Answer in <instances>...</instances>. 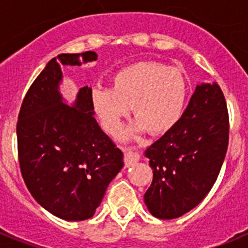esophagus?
I'll list each match as a JSON object with an SVG mask.
<instances>
[{"mask_svg": "<svg viewBox=\"0 0 248 248\" xmlns=\"http://www.w3.org/2000/svg\"><path fill=\"white\" fill-rule=\"evenodd\" d=\"M140 159L139 154L138 153H133V151H125L124 153V164H125V168L134 165L135 163H138Z\"/></svg>", "mask_w": 248, "mask_h": 248, "instance_id": "34e87169", "label": "esophagus"}]
</instances>
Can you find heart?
I'll return each instance as SVG.
<instances>
[{
	"instance_id": "b5f03b06",
	"label": "heart",
	"mask_w": 248,
	"mask_h": 248,
	"mask_svg": "<svg viewBox=\"0 0 248 248\" xmlns=\"http://www.w3.org/2000/svg\"><path fill=\"white\" fill-rule=\"evenodd\" d=\"M110 89L94 88V113L109 134H118L123 119L133 109L135 124L130 134L148 130L165 134L183 115L187 99V82L180 69L144 61L123 68L110 79Z\"/></svg>"
}]
</instances>
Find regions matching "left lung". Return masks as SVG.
<instances>
[{
    "mask_svg": "<svg viewBox=\"0 0 248 248\" xmlns=\"http://www.w3.org/2000/svg\"><path fill=\"white\" fill-rule=\"evenodd\" d=\"M227 145L229 113L220 85H196L176 125L145 150L153 169L144 195L149 212L171 220L196 207L217 179Z\"/></svg>",
    "mask_w": 248,
    "mask_h": 248,
    "instance_id": "1",
    "label": "left lung"
}]
</instances>
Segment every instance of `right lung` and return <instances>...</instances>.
<instances>
[{
    "label": "right lung",
    "instance_id": "1",
    "mask_svg": "<svg viewBox=\"0 0 248 248\" xmlns=\"http://www.w3.org/2000/svg\"><path fill=\"white\" fill-rule=\"evenodd\" d=\"M93 50L50 59L26 94L17 123L21 172L34 200L65 221L88 220L124 166L123 153L93 117L85 85L68 105L59 92L61 64L97 61Z\"/></svg>",
    "mask_w": 248,
    "mask_h": 248
}]
</instances>
